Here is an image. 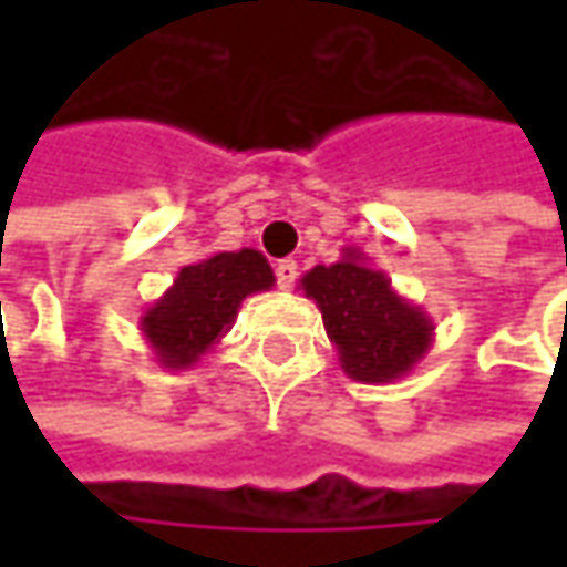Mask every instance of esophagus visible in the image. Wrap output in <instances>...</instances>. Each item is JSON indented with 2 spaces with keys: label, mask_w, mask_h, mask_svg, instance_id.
<instances>
[{
  "label": "esophagus",
  "mask_w": 567,
  "mask_h": 567,
  "mask_svg": "<svg viewBox=\"0 0 567 567\" xmlns=\"http://www.w3.org/2000/svg\"><path fill=\"white\" fill-rule=\"evenodd\" d=\"M276 279H279V288H291V285H295V279H298L295 259H282V262L276 266Z\"/></svg>",
  "instance_id": "obj_1"
}]
</instances>
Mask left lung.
Wrapping results in <instances>:
<instances>
[{
	"instance_id": "obj_1",
	"label": "left lung",
	"mask_w": 567,
	"mask_h": 567,
	"mask_svg": "<svg viewBox=\"0 0 567 567\" xmlns=\"http://www.w3.org/2000/svg\"><path fill=\"white\" fill-rule=\"evenodd\" d=\"M305 298L321 311L338 364L351 381L391 384L406 378L433 344V318L396 291L361 249H341L331 266L298 279Z\"/></svg>"
}]
</instances>
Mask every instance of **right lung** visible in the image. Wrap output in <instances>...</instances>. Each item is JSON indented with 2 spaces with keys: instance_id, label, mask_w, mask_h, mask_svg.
Segmentation results:
<instances>
[{
  "instance_id": "right-lung-1",
  "label": "right lung",
  "mask_w": 567,
  "mask_h": 567,
  "mask_svg": "<svg viewBox=\"0 0 567 567\" xmlns=\"http://www.w3.org/2000/svg\"><path fill=\"white\" fill-rule=\"evenodd\" d=\"M272 285V266L256 249L213 252L183 266L171 288L141 315V334L154 361L171 371L199 364L226 338L239 305Z\"/></svg>"
}]
</instances>
